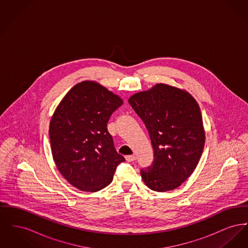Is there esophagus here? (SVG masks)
Returning a JSON list of instances; mask_svg holds the SVG:
<instances>
[{
	"label": "esophagus",
	"instance_id": "34e87169",
	"mask_svg": "<svg viewBox=\"0 0 248 248\" xmlns=\"http://www.w3.org/2000/svg\"><path fill=\"white\" fill-rule=\"evenodd\" d=\"M125 159L127 162H134L137 159V157H136V155H127V156H125Z\"/></svg>",
	"mask_w": 248,
	"mask_h": 248
}]
</instances>
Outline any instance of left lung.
<instances>
[{"label": "left lung", "instance_id": "8db88e82", "mask_svg": "<svg viewBox=\"0 0 248 248\" xmlns=\"http://www.w3.org/2000/svg\"><path fill=\"white\" fill-rule=\"evenodd\" d=\"M128 102L154 148L153 164L140 170L143 181L159 192L177 189L195 170L204 147L198 103L188 92L165 83L133 94Z\"/></svg>", "mask_w": 248, "mask_h": 248}]
</instances>
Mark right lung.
I'll return each instance as SVG.
<instances>
[{
  "mask_svg": "<svg viewBox=\"0 0 248 248\" xmlns=\"http://www.w3.org/2000/svg\"><path fill=\"white\" fill-rule=\"evenodd\" d=\"M123 103L99 83L84 81L74 85L56 108L49 126L52 155L73 187L91 192L104 189L125 161L107 128Z\"/></svg>",
  "mask_w": 248,
  "mask_h": 248,
  "instance_id": "add662e5",
  "label": "right lung"
}]
</instances>
